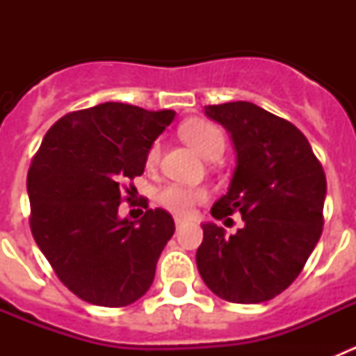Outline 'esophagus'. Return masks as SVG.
<instances>
[{"label": "esophagus", "mask_w": 356, "mask_h": 356, "mask_svg": "<svg viewBox=\"0 0 356 356\" xmlns=\"http://www.w3.org/2000/svg\"><path fill=\"white\" fill-rule=\"evenodd\" d=\"M175 225H176V228L180 229V228H184V226H187L188 221H185V219H181V217H175Z\"/></svg>", "instance_id": "34e87169"}]
</instances>
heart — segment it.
Wrapping results in <instances>:
<instances>
[{
  "mask_svg": "<svg viewBox=\"0 0 356 356\" xmlns=\"http://www.w3.org/2000/svg\"><path fill=\"white\" fill-rule=\"evenodd\" d=\"M181 139L207 160H216L222 155L225 151V135L216 124L203 119H193L181 124L180 128ZM160 159V144L153 143L147 149L146 165L153 168ZM207 191L201 187H187V185L171 184L163 187L159 194L160 205H163L171 212L178 216H191L194 207L201 201H205Z\"/></svg>",
  "mask_w": 356,
  "mask_h": 356,
  "instance_id": "1",
  "label": "heart"
}]
</instances>
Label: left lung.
I'll use <instances>...</instances> for the list:
<instances>
[{
  "instance_id": "8db88e82",
  "label": "left lung",
  "mask_w": 356,
  "mask_h": 356,
  "mask_svg": "<svg viewBox=\"0 0 356 356\" xmlns=\"http://www.w3.org/2000/svg\"><path fill=\"white\" fill-rule=\"evenodd\" d=\"M234 143L228 193L216 219L242 213L237 234L203 222L196 264L216 296L232 303L273 300L298 278L323 232L326 176L307 137L292 122L250 102L205 106Z\"/></svg>"
}]
</instances>
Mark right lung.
Returning a JSON list of instances; mask_svg holds the SVG:
<instances>
[{
    "label": "right lung",
    "instance_id": "add662e5",
    "mask_svg": "<svg viewBox=\"0 0 356 356\" xmlns=\"http://www.w3.org/2000/svg\"><path fill=\"white\" fill-rule=\"evenodd\" d=\"M175 115L114 102L71 112L31 160V234L62 284L87 303L127 307L153 284L175 234L171 213L147 209L146 200L137 221L118 212L122 187L143 175L147 149Z\"/></svg>",
    "mask_w": 356,
    "mask_h": 356
}]
</instances>
